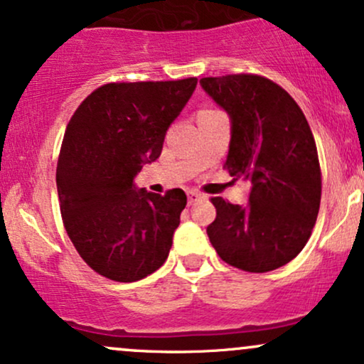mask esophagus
I'll list each match as a JSON object with an SVG mask.
<instances>
[{
    "label": "esophagus",
    "instance_id": "1",
    "mask_svg": "<svg viewBox=\"0 0 364 364\" xmlns=\"http://www.w3.org/2000/svg\"><path fill=\"white\" fill-rule=\"evenodd\" d=\"M186 195H188V205H195V203H198L200 200L203 198V195L198 193L196 190H190Z\"/></svg>",
    "mask_w": 364,
    "mask_h": 364
}]
</instances>
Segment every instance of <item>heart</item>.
Here are the masks:
<instances>
[{
    "label": "heart",
    "instance_id": "obj_1",
    "mask_svg": "<svg viewBox=\"0 0 364 364\" xmlns=\"http://www.w3.org/2000/svg\"><path fill=\"white\" fill-rule=\"evenodd\" d=\"M203 111H205V109H203Z\"/></svg>",
    "mask_w": 364,
    "mask_h": 364
}]
</instances>
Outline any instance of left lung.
I'll use <instances>...</instances> for the list:
<instances>
[{
	"mask_svg": "<svg viewBox=\"0 0 364 364\" xmlns=\"http://www.w3.org/2000/svg\"><path fill=\"white\" fill-rule=\"evenodd\" d=\"M205 92L231 116L224 169L252 183L250 202L212 196L208 240L225 263L263 274L289 263L310 240L321 198V171L301 107L281 85L252 73L205 77Z\"/></svg>",
	"mask_w": 364,
	"mask_h": 364,
	"instance_id": "left-lung-1",
	"label": "left lung"
}]
</instances>
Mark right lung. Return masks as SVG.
Masks as SVG:
<instances>
[{
  "instance_id": "1",
  "label": "right lung",
  "mask_w": 364,
  "mask_h": 364,
  "mask_svg": "<svg viewBox=\"0 0 364 364\" xmlns=\"http://www.w3.org/2000/svg\"><path fill=\"white\" fill-rule=\"evenodd\" d=\"M196 82L106 83L66 127L56 168L63 224L82 260L102 277L140 281L168 258L185 191H136L133 178L161 156Z\"/></svg>"
}]
</instances>
